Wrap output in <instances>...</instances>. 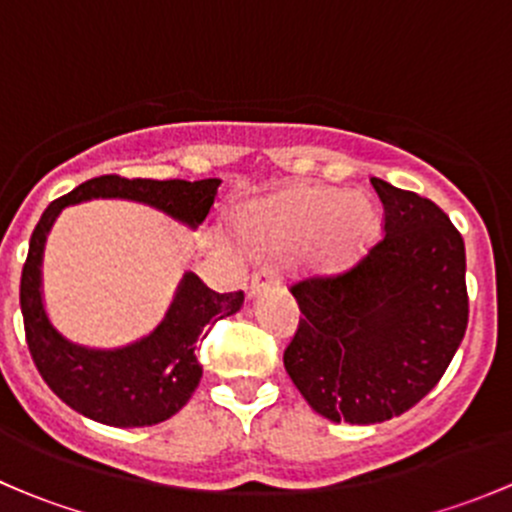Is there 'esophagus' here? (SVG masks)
I'll return each mask as SVG.
<instances>
[{"instance_id":"obj_1","label":"esophagus","mask_w":512,"mask_h":512,"mask_svg":"<svg viewBox=\"0 0 512 512\" xmlns=\"http://www.w3.org/2000/svg\"><path fill=\"white\" fill-rule=\"evenodd\" d=\"M277 280H280V272H277V267L270 265V262H265V265H260L255 272H252L250 294H257L262 287L272 285V282H277Z\"/></svg>"}]
</instances>
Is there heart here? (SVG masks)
I'll list each match as a JSON object with an SVG mask.
<instances>
[{
	"mask_svg": "<svg viewBox=\"0 0 512 512\" xmlns=\"http://www.w3.org/2000/svg\"><path fill=\"white\" fill-rule=\"evenodd\" d=\"M250 240L299 247L314 242L317 257L342 265L369 245L376 230L374 205L337 188H304L255 208L242 220Z\"/></svg>",
	"mask_w": 512,
	"mask_h": 512,
	"instance_id": "1",
	"label": "heart"
}]
</instances>
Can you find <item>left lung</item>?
<instances>
[{
    "label": "left lung",
    "instance_id": "1",
    "mask_svg": "<svg viewBox=\"0 0 512 512\" xmlns=\"http://www.w3.org/2000/svg\"><path fill=\"white\" fill-rule=\"evenodd\" d=\"M384 237L337 275L289 292L299 304L285 349L289 379L329 421L381 423L441 381L468 327L466 247L428 198L371 178Z\"/></svg>",
    "mask_w": 512,
    "mask_h": 512
}]
</instances>
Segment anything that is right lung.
Returning <instances> with one entry per match:
<instances>
[{
  "mask_svg": "<svg viewBox=\"0 0 512 512\" xmlns=\"http://www.w3.org/2000/svg\"><path fill=\"white\" fill-rule=\"evenodd\" d=\"M218 178L151 180L98 175L61 195L36 223L22 270L19 304L29 352L49 389L79 414L118 428L153 426L178 414L198 389L203 366L195 347L218 319L230 317L245 302L242 289L213 292L193 272L183 277L168 314L153 334L131 347L98 352L66 342L41 304V252L46 232L66 205L91 198H128L163 210L188 225L203 223L218 193Z\"/></svg>",
  "mask_w": 512,
  "mask_h": 512,
  "instance_id": "add662e5",
  "label": "right lung"
}]
</instances>
